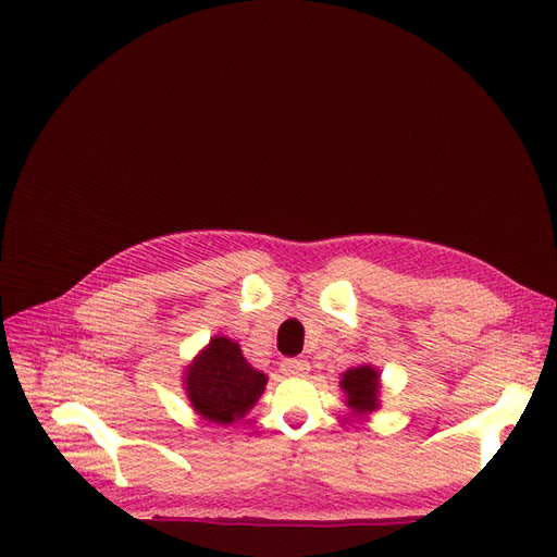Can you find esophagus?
Listing matches in <instances>:
<instances>
[{"label":"esophagus","instance_id":"obj_1","mask_svg":"<svg viewBox=\"0 0 557 557\" xmlns=\"http://www.w3.org/2000/svg\"><path fill=\"white\" fill-rule=\"evenodd\" d=\"M281 374H285V376H305V374H309V362L307 360H283L281 362Z\"/></svg>","mask_w":557,"mask_h":557}]
</instances>
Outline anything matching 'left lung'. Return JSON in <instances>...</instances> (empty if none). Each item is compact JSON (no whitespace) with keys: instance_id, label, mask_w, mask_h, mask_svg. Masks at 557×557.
<instances>
[{"instance_id":"8db88e82","label":"left lung","mask_w":557,"mask_h":557,"mask_svg":"<svg viewBox=\"0 0 557 557\" xmlns=\"http://www.w3.org/2000/svg\"><path fill=\"white\" fill-rule=\"evenodd\" d=\"M342 391L346 393L348 407L364 416L379 409V391H381V374L372 364L352 367L342 374Z\"/></svg>"}]
</instances>
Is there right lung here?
Instances as JSON below:
<instances>
[{"mask_svg": "<svg viewBox=\"0 0 557 557\" xmlns=\"http://www.w3.org/2000/svg\"><path fill=\"white\" fill-rule=\"evenodd\" d=\"M183 383L193 409L201 418L230 425L244 418L260 399L267 376L250 367L239 344L227 336H213L185 369Z\"/></svg>", "mask_w": 557, "mask_h": 557, "instance_id": "right-lung-1", "label": "right lung"}]
</instances>
